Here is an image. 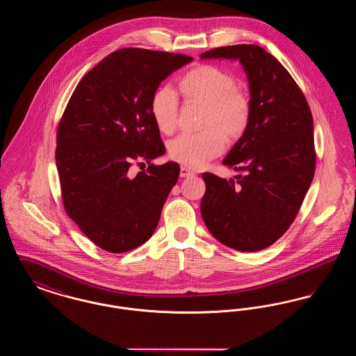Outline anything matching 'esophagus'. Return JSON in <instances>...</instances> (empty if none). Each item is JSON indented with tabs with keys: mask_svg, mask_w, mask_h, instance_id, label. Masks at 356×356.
<instances>
[{
	"mask_svg": "<svg viewBox=\"0 0 356 356\" xmlns=\"http://www.w3.org/2000/svg\"><path fill=\"white\" fill-rule=\"evenodd\" d=\"M192 175H195V173H193L192 170H188L186 167H181V168H180V176H181V177H189V176H192Z\"/></svg>",
	"mask_w": 356,
	"mask_h": 356,
	"instance_id": "obj_1",
	"label": "esophagus"
}]
</instances>
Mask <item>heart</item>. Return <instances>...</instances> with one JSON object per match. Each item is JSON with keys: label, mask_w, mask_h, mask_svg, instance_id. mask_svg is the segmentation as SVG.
<instances>
[{"label": "heart", "mask_w": 356, "mask_h": 356, "mask_svg": "<svg viewBox=\"0 0 356 356\" xmlns=\"http://www.w3.org/2000/svg\"><path fill=\"white\" fill-rule=\"evenodd\" d=\"M180 90L189 100L207 104L202 132H183L168 144L170 159L188 168H203L218 157L229 137L241 135L251 119V100L236 88L232 74L213 65L192 69L180 81ZM156 127L170 134L179 118V97L170 86L156 90L151 102Z\"/></svg>", "instance_id": "b5f03b06"}]
</instances>
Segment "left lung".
<instances>
[{
    "label": "left lung",
    "instance_id": "1",
    "mask_svg": "<svg viewBox=\"0 0 356 356\" xmlns=\"http://www.w3.org/2000/svg\"><path fill=\"white\" fill-rule=\"evenodd\" d=\"M200 58L238 60L252 108L248 127L222 160L243 175L227 181L204 173L202 216L221 244L256 252L286 234L314 179L311 109L287 69L257 45L215 48Z\"/></svg>",
    "mask_w": 356,
    "mask_h": 356
}]
</instances>
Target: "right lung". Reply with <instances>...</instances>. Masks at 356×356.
<instances>
[{"label": "right lung", "instance_id": "right-lung-1", "mask_svg": "<svg viewBox=\"0 0 356 356\" xmlns=\"http://www.w3.org/2000/svg\"><path fill=\"white\" fill-rule=\"evenodd\" d=\"M186 54L125 48L106 56L76 86L57 129L56 165L64 208L85 236L122 254L152 236L180 167L151 164L165 153L151 115L153 95ZM150 167L137 175L131 161Z\"/></svg>", "mask_w": 356, "mask_h": 356}]
</instances>
